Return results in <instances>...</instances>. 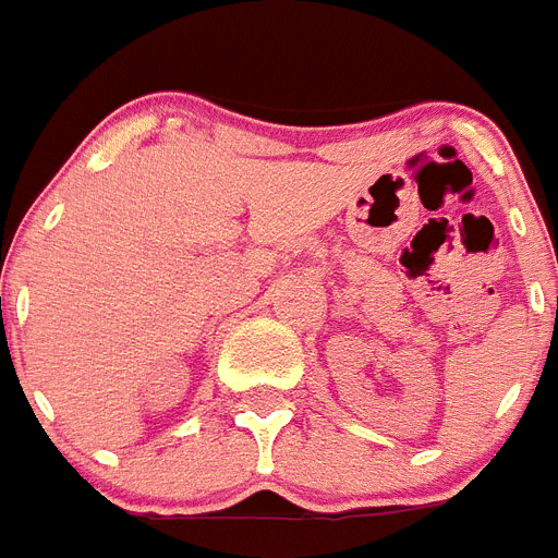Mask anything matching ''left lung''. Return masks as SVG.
<instances>
[{"mask_svg":"<svg viewBox=\"0 0 558 558\" xmlns=\"http://www.w3.org/2000/svg\"><path fill=\"white\" fill-rule=\"evenodd\" d=\"M556 312H558V306H556Z\"/></svg>","mask_w":558,"mask_h":558,"instance_id":"left-lung-1","label":"left lung"}]
</instances>
